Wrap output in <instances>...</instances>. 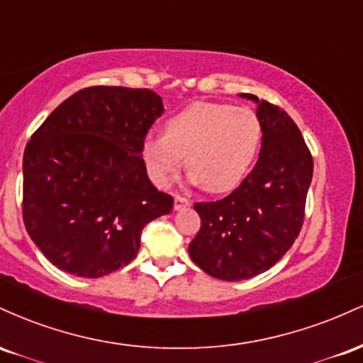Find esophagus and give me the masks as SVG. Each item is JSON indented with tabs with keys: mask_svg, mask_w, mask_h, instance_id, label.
<instances>
[{
	"mask_svg": "<svg viewBox=\"0 0 363 363\" xmlns=\"http://www.w3.org/2000/svg\"><path fill=\"white\" fill-rule=\"evenodd\" d=\"M186 206H189V199L186 196L176 194V198H174V210H182Z\"/></svg>",
	"mask_w": 363,
	"mask_h": 363,
	"instance_id": "obj_1",
	"label": "esophagus"
}]
</instances>
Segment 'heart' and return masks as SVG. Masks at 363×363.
<instances>
[{"instance_id":"heart-1","label":"heart","mask_w":363,"mask_h":363,"mask_svg":"<svg viewBox=\"0 0 363 363\" xmlns=\"http://www.w3.org/2000/svg\"><path fill=\"white\" fill-rule=\"evenodd\" d=\"M262 126L249 107L196 102L172 116L165 135L147 136L143 160L152 181L165 186L186 167L210 193L234 189L244 181L261 150Z\"/></svg>"}]
</instances>
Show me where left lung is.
Here are the masks:
<instances>
[{
    "mask_svg": "<svg viewBox=\"0 0 363 363\" xmlns=\"http://www.w3.org/2000/svg\"><path fill=\"white\" fill-rule=\"evenodd\" d=\"M262 126L261 152L237 189L218 201L196 203L201 228L189 256L203 272L225 281L264 273L298 237L312 181V155L294 119L252 94Z\"/></svg>",
    "mask_w": 363,
    "mask_h": 363,
    "instance_id": "1",
    "label": "left lung"
}]
</instances>
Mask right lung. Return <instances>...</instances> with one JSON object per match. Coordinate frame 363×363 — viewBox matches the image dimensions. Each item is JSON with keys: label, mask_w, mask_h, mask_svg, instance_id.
<instances>
[{"label": "right lung", "mask_w": 363, "mask_h": 363, "mask_svg": "<svg viewBox=\"0 0 363 363\" xmlns=\"http://www.w3.org/2000/svg\"><path fill=\"white\" fill-rule=\"evenodd\" d=\"M164 112L155 91L89 86L57 106L23 153V223L62 272L101 278L131 262L145 225L172 211L141 158Z\"/></svg>", "instance_id": "right-lung-1"}]
</instances>
